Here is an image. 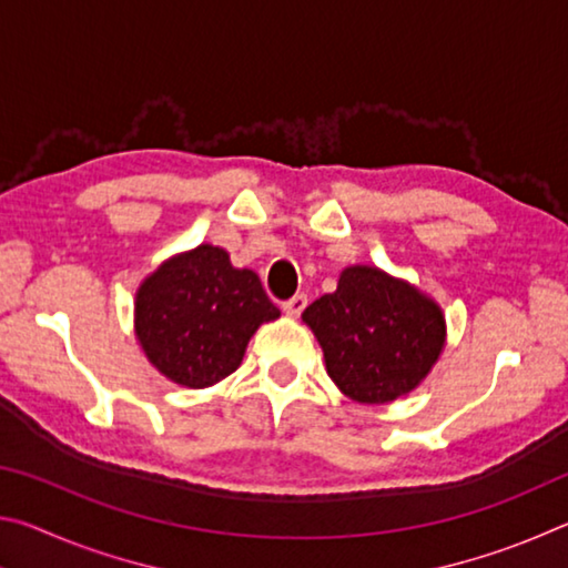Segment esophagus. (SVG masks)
Segmentation results:
<instances>
[{"label": "esophagus", "mask_w": 568, "mask_h": 568, "mask_svg": "<svg viewBox=\"0 0 568 568\" xmlns=\"http://www.w3.org/2000/svg\"><path fill=\"white\" fill-rule=\"evenodd\" d=\"M305 305H307V297L305 295H295L287 303H283V311H285V315H291V318H297V315L305 311Z\"/></svg>", "instance_id": "obj_1"}]
</instances>
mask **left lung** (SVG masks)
Masks as SVG:
<instances>
[{
	"label": "left lung",
	"instance_id": "obj_1",
	"mask_svg": "<svg viewBox=\"0 0 568 568\" xmlns=\"http://www.w3.org/2000/svg\"><path fill=\"white\" fill-rule=\"evenodd\" d=\"M303 323L331 381L365 406L416 390L446 345V315L434 297L376 265L345 267L335 293L305 307Z\"/></svg>",
	"mask_w": 568,
	"mask_h": 568
}]
</instances>
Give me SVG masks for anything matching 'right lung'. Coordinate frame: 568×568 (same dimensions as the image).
<instances>
[{
    "mask_svg": "<svg viewBox=\"0 0 568 568\" xmlns=\"http://www.w3.org/2000/svg\"><path fill=\"white\" fill-rule=\"evenodd\" d=\"M275 318L281 311L261 277L207 243L168 257L134 293V338L162 376L182 388L227 378L255 331Z\"/></svg>",
    "mask_w": 568,
    "mask_h": 568,
    "instance_id": "obj_1",
    "label": "right lung"
}]
</instances>
